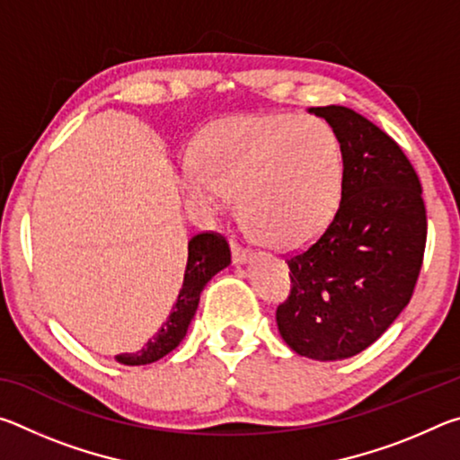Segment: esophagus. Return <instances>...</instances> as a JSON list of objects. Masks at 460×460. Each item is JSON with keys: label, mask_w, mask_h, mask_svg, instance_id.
Instances as JSON below:
<instances>
[{"label": "esophagus", "mask_w": 460, "mask_h": 460, "mask_svg": "<svg viewBox=\"0 0 460 460\" xmlns=\"http://www.w3.org/2000/svg\"><path fill=\"white\" fill-rule=\"evenodd\" d=\"M231 258H233V263H245L252 260V249L231 241Z\"/></svg>", "instance_id": "esophagus-1"}]
</instances>
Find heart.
<instances>
[{
  "instance_id": "b5f03b06",
  "label": "heart",
  "mask_w": 460,
  "mask_h": 460,
  "mask_svg": "<svg viewBox=\"0 0 460 460\" xmlns=\"http://www.w3.org/2000/svg\"><path fill=\"white\" fill-rule=\"evenodd\" d=\"M342 146L314 115H229L194 137L182 174L186 202L200 217L239 213L276 247H298L332 223L342 199Z\"/></svg>"
}]
</instances>
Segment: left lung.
Wrapping results in <instances>:
<instances>
[{"instance_id":"obj_1","label":"left lung","mask_w":460,"mask_h":460,"mask_svg":"<svg viewBox=\"0 0 460 460\" xmlns=\"http://www.w3.org/2000/svg\"><path fill=\"white\" fill-rule=\"evenodd\" d=\"M342 146V199L332 223L290 255V296L276 323L302 357L337 361L361 353L414 294L426 247L422 184L402 147L353 109L310 107Z\"/></svg>"}]
</instances>
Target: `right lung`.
<instances>
[{
	"mask_svg": "<svg viewBox=\"0 0 460 460\" xmlns=\"http://www.w3.org/2000/svg\"><path fill=\"white\" fill-rule=\"evenodd\" d=\"M229 263L231 249L227 239L213 231L194 235L189 241V260H186L184 282L166 323L162 324V329L137 353H123L115 357V359L123 365H147L174 351L184 339L186 331H189L194 313H197L202 288L207 286L208 279L215 274L227 268Z\"/></svg>",
	"mask_w": 460,
	"mask_h": 460,
	"instance_id": "add662e5",
	"label": "right lung"
}]
</instances>
